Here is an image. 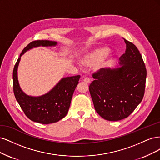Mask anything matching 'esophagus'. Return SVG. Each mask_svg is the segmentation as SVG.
Instances as JSON below:
<instances>
[{
    "label": "esophagus",
    "mask_w": 160,
    "mask_h": 160,
    "mask_svg": "<svg viewBox=\"0 0 160 160\" xmlns=\"http://www.w3.org/2000/svg\"><path fill=\"white\" fill-rule=\"evenodd\" d=\"M85 83H86V84H90V79H89L88 78H87V77H86V78H84V80H83Z\"/></svg>",
    "instance_id": "34e87169"
}]
</instances>
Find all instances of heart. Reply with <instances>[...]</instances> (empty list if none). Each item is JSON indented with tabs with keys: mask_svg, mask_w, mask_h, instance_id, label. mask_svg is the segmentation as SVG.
<instances>
[{
	"mask_svg": "<svg viewBox=\"0 0 160 160\" xmlns=\"http://www.w3.org/2000/svg\"><path fill=\"white\" fill-rule=\"evenodd\" d=\"M110 48L108 47H102L93 52L83 56L82 58V63L86 66H94L100 63V68H106V66L110 65L112 60H108L106 61L102 60L106 56L109 54Z\"/></svg>",
	"mask_w": 160,
	"mask_h": 160,
	"instance_id": "heart-1",
	"label": "heart"
}]
</instances>
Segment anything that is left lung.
Returning a JSON list of instances; mask_svg holds the SVG:
<instances>
[{
    "label": "left lung",
    "instance_id": "obj_1",
    "mask_svg": "<svg viewBox=\"0 0 160 160\" xmlns=\"http://www.w3.org/2000/svg\"><path fill=\"white\" fill-rule=\"evenodd\" d=\"M124 39V38H123ZM126 49L119 68H100L92 74L89 86L96 111L109 121L128 117L142 102L145 93L147 71L136 46L124 39Z\"/></svg>",
    "mask_w": 160,
    "mask_h": 160
}]
</instances>
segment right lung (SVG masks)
<instances>
[{"label":"right lung","instance_id":"add662e5","mask_svg":"<svg viewBox=\"0 0 160 160\" xmlns=\"http://www.w3.org/2000/svg\"><path fill=\"white\" fill-rule=\"evenodd\" d=\"M56 44V42L50 40L32 41L22 50L13 69V91L16 100L25 115L30 120L43 124L56 122L66 116L80 76L64 78L48 93L42 96L32 97L25 94L20 89L17 68L20 56L27 50L37 46H50Z\"/></svg>","mask_w":160,"mask_h":160}]
</instances>
